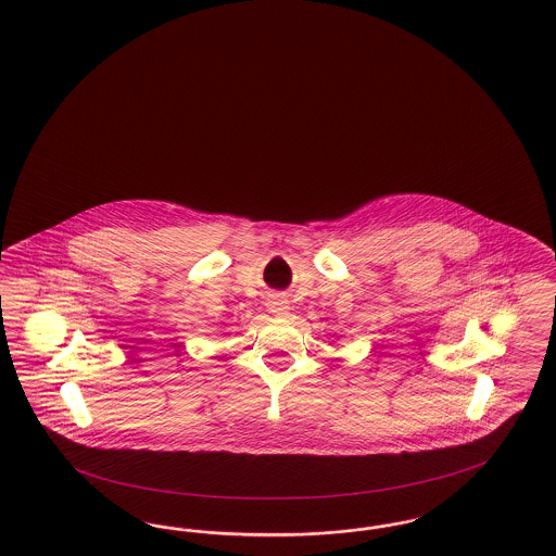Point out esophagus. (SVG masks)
I'll return each instance as SVG.
<instances>
[{"mask_svg": "<svg viewBox=\"0 0 556 556\" xmlns=\"http://www.w3.org/2000/svg\"><path fill=\"white\" fill-rule=\"evenodd\" d=\"M267 308L275 316H286L289 314V300L286 295H270L267 300Z\"/></svg>", "mask_w": 556, "mask_h": 556, "instance_id": "esophagus-1", "label": "esophagus"}]
</instances>
